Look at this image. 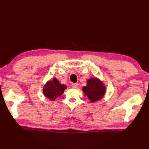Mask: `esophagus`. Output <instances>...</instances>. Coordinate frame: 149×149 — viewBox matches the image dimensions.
Returning <instances> with one entry per match:
<instances>
[{
  "instance_id": "esophagus-1",
  "label": "esophagus",
  "mask_w": 149,
  "mask_h": 149,
  "mask_svg": "<svg viewBox=\"0 0 149 149\" xmlns=\"http://www.w3.org/2000/svg\"><path fill=\"white\" fill-rule=\"evenodd\" d=\"M78 86H79V84H78V83L72 84V88H77Z\"/></svg>"
}]
</instances>
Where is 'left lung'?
Instances as JSON below:
<instances>
[{
    "label": "left lung",
    "instance_id": "obj_1",
    "mask_svg": "<svg viewBox=\"0 0 149 149\" xmlns=\"http://www.w3.org/2000/svg\"><path fill=\"white\" fill-rule=\"evenodd\" d=\"M83 91L90 102L94 103L103 98L106 93V86L97 78H91L87 80V85L83 88Z\"/></svg>",
    "mask_w": 149,
    "mask_h": 149
}]
</instances>
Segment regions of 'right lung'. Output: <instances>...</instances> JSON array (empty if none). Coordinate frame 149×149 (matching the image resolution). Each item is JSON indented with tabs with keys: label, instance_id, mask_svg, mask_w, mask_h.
Here are the masks:
<instances>
[{
	"label": "right lung",
	"instance_id": "1",
	"mask_svg": "<svg viewBox=\"0 0 149 149\" xmlns=\"http://www.w3.org/2000/svg\"><path fill=\"white\" fill-rule=\"evenodd\" d=\"M66 88V85L61 84L56 78H54L53 80L46 82L43 87V92L46 98L54 101L63 93Z\"/></svg>",
	"mask_w": 149,
	"mask_h": 149
}]
</instances>
